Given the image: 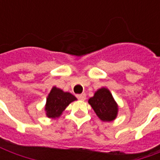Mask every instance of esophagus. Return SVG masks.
Returning <instances> with one entry per match:
<instances>
[{"mask_svg": "<svg viewBox=\"0 0 160 160\" xmlns=\"http://www.w3.org/2000/svg\"><path fill=\"white\" fill-rule=\"evenodd\" d=\"M86 93H82L80 94V95H77V98H78V99H80V100H85L86 99Z\"/></svg>", "mask_w": 160, "mask_h": 160, "instance_id": "esophagus-1", "label": "esophagus"}]
</instances>
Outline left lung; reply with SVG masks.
<instances>
[{
	"label": "left lung",
	"instance_id": "8db88e82",
	"mask_svg": "<svg viewBox=\"0 0 160 160\" xmlns=\"http://www.w3.org/2000/svg\"><path fill=\"white\" fill-rule=\"evenodd\" d=\"M88 102L98 117L104 122L114 120L118 115V104L107 88L98 90Z\"/></svg>",
	"mask_w": 160,
	"mask_h": 160
}]
</instances>
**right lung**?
I'll use <instances>...</instances> for the list:
<instances>
[{
    "instance_id": "right-lung-1",
    "label": "right lung",
    "mask_w": 160,
    "mask_h": 160,
    "mask_svg": "<svg viewBox=\"0 0 160 160\" xmlns=\"http://www.w3.org/2000/svg\"><path fill=\"white\" fill-rule=\"evenodd\" d=\"M76 99L73 94L65 92L59 88L53 87L46 102L45 111L47 117L51 118H58L67 106Z\"/></svg>"
}]
</instances>
